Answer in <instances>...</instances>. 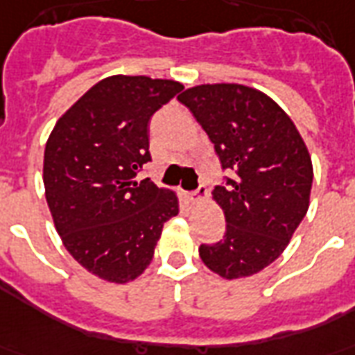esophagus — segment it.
Wrapping results in <instances>:
<instances>
[{
	"mask_svg": "<svg viewBox=\"0 0 355 355\" xmlns=\"http://www.w3.org/2000/svg\"><path fill=\"white\" fill-rule=\"evenodd\" d=\"M207 196H209V190H207L205 186H199L198 190L190 191V193H188V199H190L191 203H199V201L207 199Z\"/></svg>",
	"mask_w": 355,
	"mask_h": 355,
	"instance_id": "34e87169",
	"label": "esophagus"
}]
</instances>
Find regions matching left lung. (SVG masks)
<instances>
[{"label": "left lung", "instance_id": "8db88e82", "mask_svg": "<svg viewBox=\"0 0 355 355\" xmlns=\"http://www.w3.org/2000/svg\"><path fill=\"white\" fill-rule=\"evenodd\" d=\"M178 101L207 131L222 169L235 171L212 191L224 239L201 244L199 256L222 278L252 277L284 252L309 211L311 154L291 118L250 86L201 84Z\"/></svg>", "mask_w": 355, "mask_h": 355}]
</instances>
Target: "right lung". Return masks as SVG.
<instances>
[{"label": "right lung", "instance_id": "1", "mask_svg": "<svg viewBox=\"0 0 355 355\" xmlns=\"http://www.w3.org/2000/svg\"><path fill=\"white\" fill-rule=\"evenodd\" d=\"M184 86L114 75L92 86L58 120L44 146L43 182L56 231L73 258L107 282L125 284L154 258L178 199L150 178L148 122Z\"/></svg>", "mask_w": 355, "mask_h": 355}]
</instances>
